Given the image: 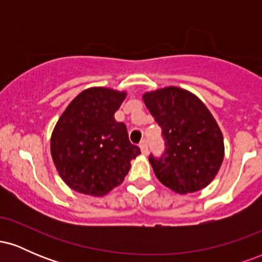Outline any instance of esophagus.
Listing matches in <instances>:
<instances>
[{
  "instance_id": "esophagus-1",
  "label": "esophagus",
  "mask_w": 262,
  "mask_h": 262,
  "mask_svg": "<svg viewBox=\"0 0 262 262\" xmlns=\"http://www.w3.org/2000/svg\"><path fill=\"white\" fill-rule=\"evenodd\" d=\"M139 146H140V150H141V154L148 155V140H146V139L141 140Z\"/></svg>"
}]
</instances>
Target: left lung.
Wrapping results in <instances>:
<instances>
[{
    "label": "left lung",
    "mask_w": 262,
    "mask_h": 262,
    "mask_svg": "<svg viewBox=\"0 0 262 262\" xmlns=\"http://www.w3.org/2000/svg\"><path fill=\"white\" fill-rule=\"evenodd\" d=\"M143 100L165 140L161 158L149 156L159 181L180 194L207 187L223 162L224 140L206 104L175 86L145 92Z\"/></svg>",
    "instance_id": "left-lung-1"
}]
</instances>
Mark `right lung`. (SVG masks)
<instances>
[{
	"mask_svg": "<svg viewBox=\"0 0 262 262\" xmlns=\"http://www.w3.org/2000/svg\"><path fill=\"white\" fill-rule=\"evenodd\" d=\"M127 92L91 87L60 116L50 151L60 177L79 193L101 197L119 186L140 149L129 141L124 123L114 119Z\"/></svg>",
	"mask_w": 262,
	"mask_h": 262,
	"instance_id": "add662e5",
	"label": "right lung"
}]
</instances>
